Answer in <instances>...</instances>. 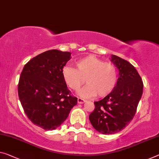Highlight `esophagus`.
Wrapping results in <instances>:
<instances>
[{"label": "esophagus", "instance_id": "1", "mask_svg": "<svg viewBox=\"0 0 159 159\" xmlns=\"http://www.w3.org/2000/svg\"><path fill=\"white\" fill-rule=\"evenodd\" d=\"M77 102H78V104H83V103H84V102H85V100L82 99V98H78L77 99Z\"/></svg>", "mask_w": 159, "mask_h": 159}]
</instances>
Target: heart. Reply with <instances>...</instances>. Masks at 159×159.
Wrapping results in <instances>:
<instances>
[{
	"mask_svg": "<svg viewBox=\"0 0 159 159\" xmlns=\"http://www.w3.org/2000/svg\"><path fill=\"white\" fill-rule=\"evenodd\" d=\"M76 69L65 66L62 69V77L70 89L77 91L85 82L87 83L78 92L84 98L100 97L110 94L117 81V70L115 65L104 62L94 55H89L75 62Z\"/></svg>",
	"mask_w": 159,
	"mask_h": 159,
	"instance_id": "heart-1",
	"label": "heart"
}]
</instances>
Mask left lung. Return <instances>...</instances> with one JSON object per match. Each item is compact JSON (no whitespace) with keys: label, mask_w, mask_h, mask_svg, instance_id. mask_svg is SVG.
<instances>
[{"label":"left lung","mask_w":159,"mask_h":159,"mask_svg":"<svg viewBox=\"0 0 159 159\" xmlns=\"http://www.w3.org/2000/svg\"><path fill=\"white\" fill-rule=\"evenodd\" d=\"M111 61L119 70L115 87L98 102L89 114L92 125L103 134L121 131L134 118L143 93V82L134 66L128 61L111 55Z\"/></svg>","instance_id":"8db88e82"}]
</instances>
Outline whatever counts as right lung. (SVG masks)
I'll return each instance as SVG.
<instances>
[{
	"mask_svg": "<svg viewBox=\"0 0 159 159\" xmlns=\"http://www.w3.org/2000/svg\"><path fill=\"white\" fill-rule=\"evenodd\" d=\"M71 58L70 52L45 51L24 66L18 91L28 119L45 130L52 131L64 122L77 98L70 94L62 69Z\"/></svg>",
	"mask_w": 159,
	"mask_h": 159,
	"instance_id": "add662e5",
	"label": "right lung"
}]
</instances>
